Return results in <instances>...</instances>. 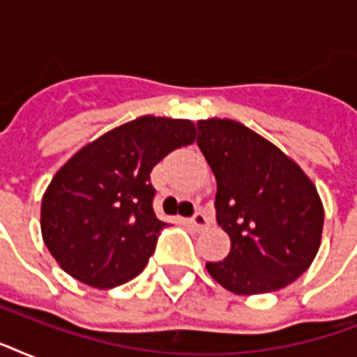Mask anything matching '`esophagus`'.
I'll use <instances>...</instances> for the list:
<instances>
[{"label": "esophagus", "instance_id": "34e87169", "mask_svg": "<svg viewBox=\"0 0 357 357\" xmlns=\"http://www.w3.org/2000/svg\"><path fill=\"white\" fill-rule=\"evenodd\" d=\"M190 224H192V228H195L196 231H204V229H207V226H209V218H207L202 211H198L195 217L190 218Z\"/></svg>", "mask_w": 357, "mask_h": 357}]
</instances>
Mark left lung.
Instances as JSON below:
<instances>
[{"mask_svg": "<svg viewBox=\"0 0 357 357\" xmlns=\"http://www.w3.org/2000/svg\"><path fill=\"white\" fill-rule=\"evenodd\" d=\"M198 146L217 178V222L231 248L206 263L235 294L287 287L321 248L324 207L307 174L271 140L229 119L198 120Z\"/></svg>", "mask_w": 357, "mask_h": 357, "instance_id": "8db88e82", "label": "left lung"}]
</instances>
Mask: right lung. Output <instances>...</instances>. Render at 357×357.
<instances>
[{
    "mask_svg": "<svg viewBox=\"0 0 357 357\" xmlns=\"http://www.w3.org/2000/svg\"><path fill=\"white\" fill-rule=\"evenodd\" d=\"M195 140L190 120L146 114L75 151L42 196V238L57 265L96 289L139 276L167 226L151 207V168Z\"/></svg>",
    "mask_w": 357,
    "mask_h": 357,
    "instance_id": "1",
    "label": "right lung"
}]
</instances>
